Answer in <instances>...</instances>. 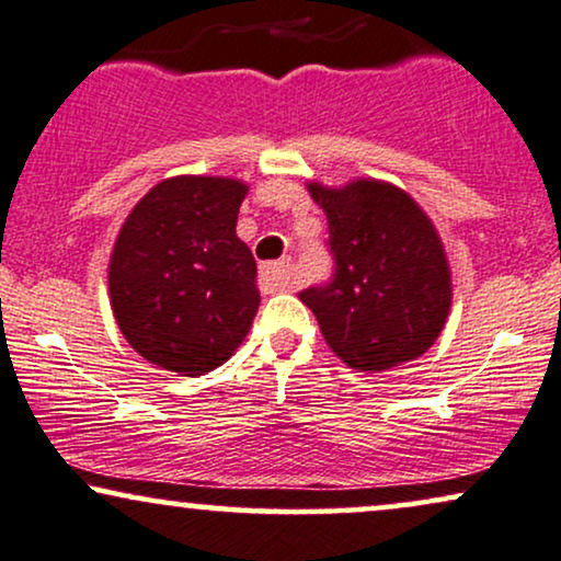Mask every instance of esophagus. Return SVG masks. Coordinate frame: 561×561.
Listing matches in <instances>:
<instances>
[{"mask_svg": "<svg viewBox=\"0 0 561 561\" xmlns=\"http://www.w3.org/2000/svg\"><path fill=\"white\" fill-rule=\"evenodd\" d=\"M261 276L272 289H287L289 287V261H272V264L261 266Z\"/></svg>", "mask_w": 561, "mask_h": 561, "instance_id": "obj_1", "label": "esophagus"}]
</instances>
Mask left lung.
<instances>
[{"mask_svg":"<svg viewBox=\"0 0 561 561\" xmlns=\"http://www.w3.org/2000/svg\"><path fill=\"white\" fill-rule=\"evenodd\" d=\"M329 219L333 274L300 300L354 370H391L435 344L450 310V272L430 217L391 183H310Z\"/></svg>","mask_w":561,"mask_h":561,"instance_id":"obj_1","label":"left lung"}]
</instances>
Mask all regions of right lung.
Segmentation results:
<instances>
[{
  "mask_svg": "<svg viewBox=\"0 0 561 561\" xmlns=\"http://www.w3.org/2000/svg\"><path fill=\"white\" fill-rule=\"evenodd\" d=\"M248 186L179 175L126 217L108 266L113 316L147 363L202 375L230 359L259 310L256 261L236 236Z\"/></svg>",
  "mask_w": 561,
  "mask_h": 561,
  "instance_id": "right-lung-1",
  "label": "right lung"
}]
</instances>
